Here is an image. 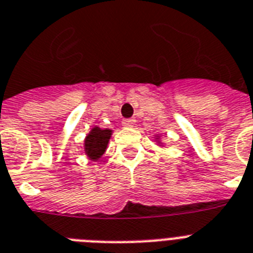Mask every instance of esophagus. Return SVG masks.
<instances>
[{
  "label": "esophagus",
  "instance_id": "obj_1",
  "mask_svg": "<svg viewBox=\"0 0 253 253\" xmlns=\"http://www.w3.org/2000/svg\"><path fill=\"white\" fill-rule=\"evenodd\" d=\"M134 119H124V120H123V125H124L125 128H131V126H134Z\"/></svg>",
  "mask_w": 253,
  "mask_h": 253
}]
</instances>
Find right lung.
Instances as JSON below:
<instances>
[{
	"label": "right lung",
	"instance_id": "1",
	"mask_svg": "<svg viewBox=\"0 0 253 253\" xmlns=\"http://www.w3.org/2000/svg\"><path fill=\"white\" fill-rule=\"evenodd\" d=\"M110 135H111V130H108V129H91V131L85 139V151L90 159L97 160L103 155L104 150L107 147Z\"/></svg>",
	"mask_w": 253,
	"mask_h": 253
}]
</instances>
